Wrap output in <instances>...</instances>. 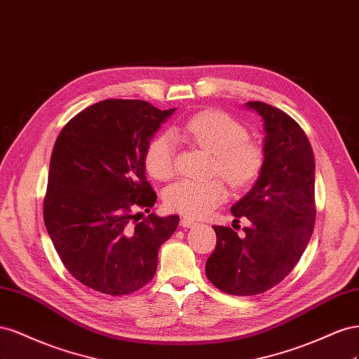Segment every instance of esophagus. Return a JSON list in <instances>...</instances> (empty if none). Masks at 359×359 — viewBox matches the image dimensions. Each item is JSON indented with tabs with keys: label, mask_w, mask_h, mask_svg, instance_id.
<instances>
[{
	"label": "esophagus",
	"mask_w": 359,
	"mask_h": 359,
	"mask_svg": "<svg viewBox=\"0 0 359 359\" xmlns=\"http://www.w3.org/2000/svg\"><path fill=\"white\" fill-rule=\"evenodd\" d=\"M197 222L194 221V219H189V218H182L180 219V225L182 227H185V229H189V227H192V225H196Z\"/></svg>",
	"instance_id": "34e87169"
}]
</instances>
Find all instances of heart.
Returning <instances> with one entry per match:
<instances>
[{
    "instance_id": "heart-1",
    "label": "heart",
    "mask_w": 359,
    "mask_h": 359,
    "mask_svg": "<svg viewBox=\"0 0 359 359\" xmlns=\"http://www.w3.org/2000/svg\"><path fill=\"white\" fill-rule=\"evenodd\" d=\"M180 132L194 144L213 155L212 171L234 189L250 187L260 176L263 150L248 140V132L238 120L222 111H201L183 123ZM176 142L171 134L153 137L144 153V165L151 177L165 180L174 172ZM227 198L219 179H180L163 192L165 206L191 218L208 215Z\"/></svg>"
}]
</instances>
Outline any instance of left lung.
<instances>
[{"label": "left lung", "instance_id": "left-lung-1", "mask_svg": "<svg viewBox=\"0 0 359 359\" xmlns=\"http://www.w3.org/2000/svg\"><path fill=\"white\" fill-rule=\"evenodd\" d=\"M263 118V168L252 189L231 208L247 218L243 236L213 225L217 247L206 262L209 281L219 290L252 296L281 283L299 262L314 229V155L302 128L284 111L247 102Z\"/></svg>", "mask_w": 359, "mask_h": 359}]
</instances>
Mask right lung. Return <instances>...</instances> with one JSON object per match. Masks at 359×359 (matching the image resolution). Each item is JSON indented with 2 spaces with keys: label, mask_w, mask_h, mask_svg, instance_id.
<instances>
[{
  "label": "right lung",
  "mask_w": 359,
  "mask_h": 359,
  "mask_svg": "<svg viewBox=\"0 0 359 359\" xmlns=\"http://www.w3.org/2000/svg\"><path fill=\"white\" fill-rule=\"evenodd\" d=\"M174 109L146 100L107 99L61 129L49 163L43 219L66 269L87 287L121 296L155 276L158 251L179 225L177 215L140 219L156 194L144 153Z\"/></svg>",
  "instance_id": "1"
}]
</instances>
